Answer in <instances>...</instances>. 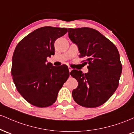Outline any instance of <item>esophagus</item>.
Wrapping results in <instances>:
<instances>
[{
	"instance_id": "34e87169",
	"label": "esophagus",
	"mask_w": 134,
	"mask_h": 134,
	"mask_svg": "<svg viewBox=\"0 0 134 134\" xmlns=\"http://www.w3.org/2000/svg\"><path fill=\"white\" fill-rule=\"evenodd\" d=\"M72 70V69L71 68V67H69V72H71V70Z\"/></svg>"
}]
</instances>
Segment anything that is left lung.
I'll return each instance as SVG.
<instances>
[{"instance_id":"8db88e82","label":"left lung","mask_w":134,"mask_h":134,"mask_svg":"<svg viewBox=\"0 0 134 134\" xmlns=\"http://www.w3.org/2000/svg\"><path fill=\"white\" fill-rule=\"evenodd\" d=\"M69 37L77 44L79 57L88 64L89 71L72 70L70 74L78 82L72 97L79 105L98 107L104 104L118 86L122 65L117 48L99 31L90 27L68 28Z\"/></svg>"}]
</instances>
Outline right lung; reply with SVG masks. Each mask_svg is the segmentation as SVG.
<instances>
[{
  "mask_svg": "<svg viewBox=\"0 0 134 134\" xmlns=\"http://www.w3.org/2000/svg\"><path fill=\"white\" fill-rule=\"evenodd\" d=\"M67 32L64 27L44 26L24 37L16 46L11 74L17 90L25 100L37 107L55 102L58 93L69 77L67 65L47 62L55 54L54 43Z\"/></svg>",
  "mask_w": 134,
  "mask_h": 134,
  "instance_id": "1",
  "label": "right lung"
}]
</instances>
